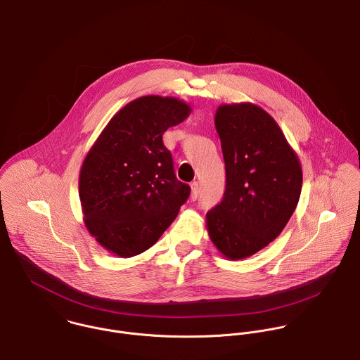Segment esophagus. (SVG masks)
Masks as SVG:
<instances>
[{
  "label": "esophagus",
  "instance_id": "34e87169",
  "mask_svg": "<svg viewBox=\"0 0 360 360\" xmlns=\"http://www.w3.org/2000/svg\"><path fill=\"white\" fill-rule=\"evenodd\" d=\"M199 192H200L199 184H198V182H192V184H191V199H192V200H196L198 196H199Z\"/></svg>",
  "mask_w": 360,
  "mask_h": 360
}]
</instances>
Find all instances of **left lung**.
<instances>
[{"label": "left lung", "mask_w": 360, "mask_h": 360, "mask_svg": "<svg viewBox=\"0 0 360 360\" xmlns=\"http://www.w3.org/2000/svg\"><path fill=\"white\" fill-rule=\"evenodd\" d=\"M214 124L226 191L206 214L207 231L226 258L244 259L286 227L300 199L302 165L275 119L254 103L219 106Z\"/></svg>", "instance_id": "obj_1"}]
</instances>
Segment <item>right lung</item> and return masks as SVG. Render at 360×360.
<instances>
[{"instance_id": "right-lung-1", "label": "right lung", "mask_w": 360, "mask_h": 360, "mask_svg": "<svg viewBox=\"0 0 360 360\" xmlns=\"http://www.w3.org/2000/svg\"><path fill=\"white\" fill-rule=\"evenodd\" d=\"M191 106L172 96L147 95L123 106L88 151L79 172V200L92 237L122 258L153 247L188 200L178 181L167 129L182 123Z\"/></svg>"}]
</instances>
